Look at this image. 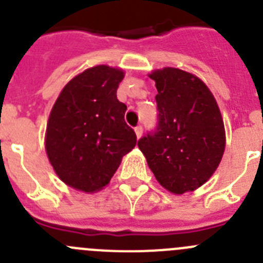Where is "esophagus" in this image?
Wrapping results in <instances>:
<instances>
[{
  "instance_id": "1",
  "label": "esophagus",
  "mask_w": 263,
  "mask_h": 263,
  "mask_svg": "<svg viewBox=\"0 0 263 263\" xmlns=\"http://www.w3.org/2000/svg\"><path fill=\"white\" fill-rule=\"evenodd\" d=\"M135 134H136L137 139H140V137H141V135H142V127L141 126L135 127Z\"/></svg>"
}]
</instances>
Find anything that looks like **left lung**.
Returning <instances> with one entry per match:
<instances>
[{
	"instance_id": "obj_1",
	"label": "left lung",
	"mask_w": 263,
	"mask_h": 263,
	"mask_svg": "<svg viewBox=\"0 0 263 263\" xmlns=\"http://www.w3.org/2000/svg\"><path fill=\"white\" fill-rule=\"evenodd\" d=\"M158 93L157 127L137 141L158 182L173 194L202 186L218 167L225 128L212 92L177 68L149 76Z\"/></svg>"
}]
</instances>
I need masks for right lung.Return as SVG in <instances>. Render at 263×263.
Returning <instances> with one entry per match:
<instances>
[{
  "mask_svg": "<svg viewBox=\"0 0 263 263\" xmlns=\"http://www.w3.org/2000/svg\"><path fill=\"white\" fill-rule=\"evenodd\" d=\"M121 69L90 68L69 81L53 104L46 152L63 182L85 193L108 185L137 141L124 122L127 106L117 99Z\"/></svg>",
  "mask_w": 263,
  "mask_h": 263,
  "instance_id": "1",
  "label": "right lung"
}]
</instances>
